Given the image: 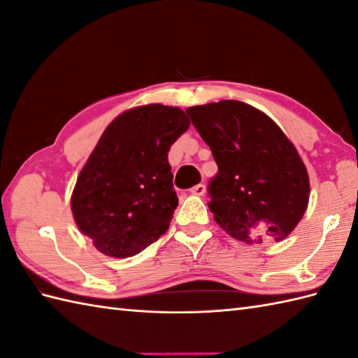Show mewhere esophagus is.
Returning a JSON list of instances; mask_svg holds the SVG:
<instances>
[{
	"mask_svg": "<svg viewBox=\"0 0 358 358\" xmlns=\"http://www.w3.org/2000/svg\"><path fill=\"white\" fill-rule=\"evenodd\" d=\"M190 192H192L194 195L201 196V195H204V194H206V186H204V185H201V182H199V185H196V186H194L192 189H190Z\"/></svg>",
	"mask_w": 358,
	"mask_h": 358,
	"instance_id": "1",
	"label": "esophagus"
}]
</instances>
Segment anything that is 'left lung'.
<instances>
[{"instance_id": "obj_1", "label": "left lung", "mask_w": 358, "mask_h": 358, "mask_svg": "<svg viewBox=\"0 0 358 358\" xmlns=\"http://www.w3.org/2000/svg\"><path fill=\"white\" fill-rule=\"evenodd\" d=\"M186 113L218 164L207 186L215 221L247 244L287 238L310 198L308 173L292 141L244 102L221 101Z\"/></svg>"}]
</instances>
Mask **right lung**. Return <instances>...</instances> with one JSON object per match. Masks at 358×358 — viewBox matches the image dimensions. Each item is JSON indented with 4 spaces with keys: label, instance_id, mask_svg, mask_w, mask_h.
Segmentation results:
<instances>
[{
    "label": "right lung",
    "instance_id": "right-lung-1",
    "mask_svg": "<svg viewBox=\"0 0 358 358\" xmlns=\"http://www.w3.org/2000/svg\"><path fill=\"white\" fill-rule=\"evenodd\" d=\"M187 128L180 108L154 103L105 129L71 198L74 221L99 252L134 256L168 230L178 206L168 152Z\"/></svg>",
    "mask_w": 358,
    "mask_h": 358
}]
</instances>
